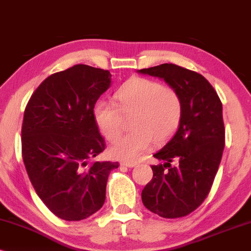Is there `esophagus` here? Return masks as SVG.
I'll return each mask as SVG.
<instances>
[{
  "mask_svg": "<svg viewBox=\"0 0 251 251\" xmlns=\"http://www.w3.org/2000/svg\"><path fill=\"white\" fill-rule=\"evenodd\" d=\"M122 165L126 166V168H134V166H136V163H134V162H123Z\"/></svg>",
  "mask_w": 251,
  "mask_h": 251,
  "instance_id": "esophagus-1",
  "label": "esophagus"
}]
</instances>
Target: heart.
I'll use <instances>...</instances> for the list:
<instances>
[{"instance_id": "obj_1", "label": "heart", "mask_w": 251, "mask_h": 251, "mask_svg": "<svg viewBox=\"0 0 251 251\" xmlns=\"http://www.w3.org/2000/svg\"><path fill=\"white\" fill-rule=\"evenodd\" d=\"M116 100L119 108L101 102L95 106L94 118L104 138L115 141L122 132L123 117L133 116V133L110 147V155L117 159H140L151 148L152 141L163 143L171 138L181 122V96L156 80L141 76L128 80L117 92Z\"/></svg>"}]
</instances>
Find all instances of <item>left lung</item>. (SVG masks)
<instances>
[{
  "label": "left lung",
  "instance_id": "left-lung-1",
  "mask_svg": "<svg viewBox=\"0 0 251 251\" xmlns=\"http://www.w3.org/2000/svg\"><path fill=\"white\" fill-rule=\"evenodd\" d=\"M138 72L168 82L182 99L178 131L153 157L151 181L142 190L145 206L163 218H180L206 199L225 147L223 104L202 75L176 64H160Z\"/></svg>",
  "mask_w": 251,
  "mask_h": 251
}]
</instances>
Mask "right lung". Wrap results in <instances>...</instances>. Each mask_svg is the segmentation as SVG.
<instances>
[{"label":"right lung","instance_id":"right-lung-1","mask_svg":"<svg viewBox=\"0 0 251 251\" xmlns=\"http://www.w3.org/2000/svg\"><path fill=\"white\" fill-rule=\"evenodd\" d=\"M111 85L108 70L78 64L43 80L25 108L23 160L36 194L58 218L78 222L104 204L118 162H95L105 149L94 106Z\"/></svg>","mask_w":251,"mask_h":251}]
</instances>
